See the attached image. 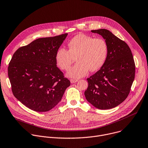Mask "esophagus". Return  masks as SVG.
<instances>
[{"label": "esophagus", "mask_w": 148, "mask_h": 148, "mask_svg": "<svg viewBox=\"0 0 148 148\" xmlns=\"http://www.w3.org/2000/svg\"><path fill=\"white\" fill-rule=\"evenodd\" d=\"M78 79H70V82L71 84H74V83H75L78 81Z\"/></svg>", "instance_id": "1"}]
</instances>
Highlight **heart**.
Instances as JSON below:
<instances>
[{
    "label": "heart",
    "mask_w": 148,
    "mask_h": 148,
    "mask_svg": "<svg viewBox=\"0 0 148 148\" xmlns=\"http://www.w3.org/2000/svg\"><path fill=\"white\" fill-rule=\"evenodd\" d=\"M69 50L59 48L55 55L57 65L62 70H68L77 58V63L71 67L67 75L72 78H81L89 70H99L107 58L108 47L106 42L101 38H93L85 34H78L68 43Z\"/></svg>",
    "instance_id": "obj_1"
}]
</instances>
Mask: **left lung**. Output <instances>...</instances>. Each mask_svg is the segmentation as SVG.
Segmentation results:
<instances>
[{
	"instance_id": "left-lung-1",
	"label": "left lung",
	"mask_w": 148,
	"mask_h": 148,
	"mask_svg": "<svg viewBox=\"0 0 148 148\" xmlns=\"http://www.w3.org/2000/svg\"><path fill=\"white\" fill-rule=\"evenodd\" d=\"M91 31L105 39L108 52L103 66L87 78L88 86L85 96L97 109H112L124 101L130 92L135 73L134 58L128 45L110 31Z\"/></svg>"
}]
</instances>
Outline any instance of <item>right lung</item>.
<instances>
[{
  "mask_svg": "<svg viewBox=\"0 0 148 148\" xmlns=\"http://www.w3.org/2000/svg\"><path fill=\"white\" fill-rule=\"evenodd\" d=\"M67 36L38 38L18 49L9 63L8 75L14 96L34 111L53 109L70 85L55 60L56 51Z\"/></svg>",
  "mask_w": 148,
  "mask_h": 148,
  "instance_id": "obj_1",
  "label": "right lung"
}]
</instances>
